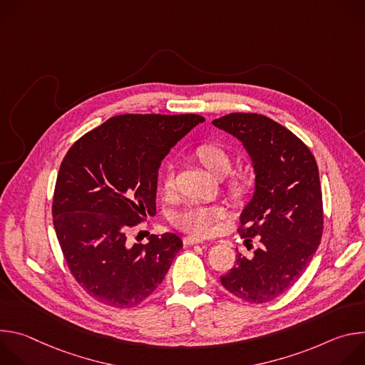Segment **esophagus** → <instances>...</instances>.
<instances>
[{"mask_svg": "<svg viewBox=\"0 0 365 365\" xmlns=\"http://www.w3.org/2000/svg\"><path fill=\"white\" fill-rule=\"evenodd\" d=\"M202 242H205V240H202V238H195V237H185L183 238L185 245H195V244H202Z\"/></svg>", "mask_w": 365, "mask_h": 365, "instance_id": "obj_1", "label": "esophagus"}]
</instances>
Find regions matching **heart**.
Returning a JSON list of instances; mask_svg holds the SVG:
<instances>
[{
	"label": "heart",
	"mask_w": 365,
	"mask_h": 365,
	"mask_svg": "<svg viewBox=\"0 0 365 365\" xmlns=\"http://www.w3.org/2000/svg\"><path fill=\"white\" fill-rule=\"evenodd\" d=\"M196 158L203 168L217 178H224L230 173L232 160L230 153L217 144H202L196 148ZM228 189L235 196L245 195L251 187V179L247 175H234L227 182ZM175 187L173 166L168 165L162 176V189L165 193H170ZM227 217V212L221 206L189 205L185 210L173 217V224L182 231L196 235L207 237L215 232L218 224Z\"/></svg>",
	"instance_id": "heart-1"
}]
</instances>
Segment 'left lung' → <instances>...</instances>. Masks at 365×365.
Listing matches in <instances>:
<instances>
[{"label":"left lung","instance_id":"obj_1","mask_svg":"<svg viewBox=\"0 0 365 365\" xmlns=\"http://www.w3.org/2000/svg\"><path fill=\"white\" fill-rule=\"evenodd\" d=\"M212 124L238 138L255 173V189L238 232L258 247L237 254L222 286L250 303L270 302L289 290L314 258L324 231L322 189L314 154L292 131L266 115L232 113ZM252 247V245H251Z\"/></svg>","mask_w":365,"mask_h":365}]
</instances>
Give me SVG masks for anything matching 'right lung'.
I'll use <instances>...</instances> for the list:
<instances>
[{"label":"right lung","instance_id":"obj_1","mask_svg":"<svg viewBox=\"0 0 365 365\" xmlns=\"http://www.w3.org/2000/svg\"><path fill=\"white\" fill-rule=\"evenodd\" d=\"M205 118L124 114L82 135L66 153L53 195V225L79 286L113 307H133L163 282L183 247L172 232L130 244L127 232L155 214L162 160Z\"/></svg>","mask_w":365,"mask_h":365}]
</instances>
